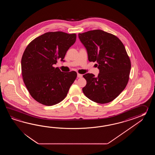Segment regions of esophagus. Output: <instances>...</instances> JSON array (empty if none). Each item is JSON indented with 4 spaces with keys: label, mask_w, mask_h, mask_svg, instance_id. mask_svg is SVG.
<instances>
[{
    "label": "esophagus",
    "mask_w": 155,
    "mask_h": 155,
    "mask_svg": "<svg viewBox=\"0 0 155 155\" xmlns=\"http://www.w3.org/2000/svg\"><path fill=\"white\" fill-rule=\"evenodd\" d=\"M77 76H78V78H82V75H81V74H78Z\"/></svg>",
    "instance_id": "1"
}]
</instances>
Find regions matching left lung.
Instances as JSON below:
<instances>
[{"label": "left lung", "mask_w": 155, "mask_h": 155, "mask_svg": "<svg viewBox=\"0 0 155 155\" xmlns=\"http://www.w3.org/2000/svg\"><path fill=\"white\" fill-rule=\"evenodd\" d=\"M89 61H96L97 77L86 74L82 91L88 99L99 104L112 101L125 89L129 81L131 62L125 48L117 37L101 30L79 34Z\"/></svg>", "instance_id": "1"}]
</instances>
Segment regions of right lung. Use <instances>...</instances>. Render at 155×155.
Segmentation results:
<instances>
[{
	"mask_svg": "<svg viewBox=\"0 0 155 155\" xmlns=\"http://www.w3.org/2000/svg\"><path fill=\"white\" fill-rule=\"evenodd\" d=\"M75 34L48 32L27 46L21 61L23 81L36 101L46 106L58 104L66 97L77 76L75 71L64 73L53 66L64 60L76 41Z\"/></svg>",
	"mask_w": 155,
	"mask_h": 155,
	"instance_id": "right-lung-1",
	"label": "right lung"
}]
</instances>
